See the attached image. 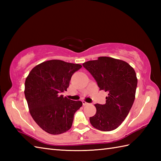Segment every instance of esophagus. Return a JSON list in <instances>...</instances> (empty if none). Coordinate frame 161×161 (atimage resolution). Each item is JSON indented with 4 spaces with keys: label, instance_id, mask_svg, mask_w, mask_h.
<instances>
[{
    "label": "esophagus",
    "instance_id": "1",
    "mask_svg": "<svg viewBox=\"0 0 161 161\" xmlns=\"http://www.w3.org/2000/svg\"><path fill=\"white\" fill-rule=\"evenodd\" d=\"M82 104L84 106H86V105L88 104V103H87V102H86L85 101H82Z\"/></svg>",
    "mask_w": 161,
    "mask_h": 161
}]
</instances>
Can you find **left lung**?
Instances as JSON below:
<instances>
[{
	"label": "left lung",
	"instance_id": "8db88e82",
	"mask_svg": "<svg viewBox=\"0 0 161 161\" xmlns=\"http://www.w3.org/2000/svg\"><path fill=\"white\" fill-rule=\"evenodd\" d=\"M83 66L96 81L100 90L108 93L105 104H96V114L90 118L93 127L103 131L122 124L135 100L137 77L134 69L124 61L108 57L88 61Z\"/></svg>",
	"mask_w": 161,
	"mask_h": 161
}]
</instances>
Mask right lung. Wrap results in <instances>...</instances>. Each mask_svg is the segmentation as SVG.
<instances>
[{
  "mask_svg": "<svg viewBox=\"0 0 161 161\" xmlns=\"http://www.w3.org/2000/svg\"><path fill=\"white\" fill-rule=\"evenodd\" d=\"M80 64L50 60L37 65L25 82V96L34 120L50 134H60L71 127L74 115L82 106L61 95L69 86L72 75Z\"/></svg>",
  "mask_w": 161,
  "mask_h": 161,
  "instance_id": "right-lung-1",
  "label": "right lung"
}]
</instances>
